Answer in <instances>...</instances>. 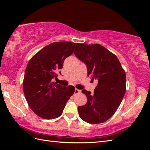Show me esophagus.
Returning a JSON list of instances; mask_svg holds the SVG:
<instances>
[{"mask_svg":"<svg viewBox=\"0 0 150 150\" xmlns=\"http://www.w3.org/2000/svg\"><path fill=\"white\" fill-rule=\"evenodd\" d=\"M81 93V90H79L78 89H75V91H74V94H79Z\"/></svg>","mask_w":150,"mask_h":150,"instance_id":"esophagus-1","label":"esophagus"}]
</instances>
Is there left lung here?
<instances>
[{"mask_svg": "<svg viewBox=\"0 0 150 150\" xmlns=\"http://www.w3.org/2000/svg\"><path fill=\"white\" fill-rule=\"evenodd\" d=\"M75 56L86 64L88 76L98 84L94 93L82 91L87 103L78 106L79 116L90 124L105 122L115 114L126 92V74L116 55L100 44L77 43Z\"/></svg>", "mask_w": 150, "mask_h": 150, "instance_id": "8db88e82", "label": "left lung"}]
</instances>
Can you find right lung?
I'll return each instance as SVG.
<instances>
[{
	"mask_svg": "<svg viewBox=\"0 0 150 150\" xmlns=\"http://www.w3.org/2000/svg\"><path fill=\"white\" fill-rule=\"evenodd\" d=\"M76 43L55 42L36 53L25 71L23 90L30 108L39 117L52 120L59 117L75 88L52 82L65 59L74 52ZM61 74V72H59Z\"/></svg>",
	"mask_w": 150,
	"mask_h": 150,
	"instance_id": "add662e5",
	"label": "right lung"
}]
</instances>
